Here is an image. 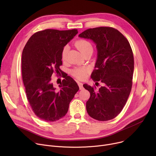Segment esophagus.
I'll return each instance as SVG.
<instances>
[{
  "label": "esophagus",
  "mask_w": 156,
  "mask_h": 156,
  "mask_svg": "<svg viewBox=\"0 0 156 156\" xmlns=\"http://www.w3.org/2000/svg\"><path fill=\"white\" fill-rule=\"evenodd\" d=\"M78 85L79 86V88L80 90H83V83L81 82H78Z\"/></svg>",
  "instance_id": "1"
}]
</instances>
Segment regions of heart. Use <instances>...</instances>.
I'll return each mask as SVG.
<instances>
[{
    "label": "heart",
    "instance_id": "heart-1",
    "mask_svg": "<svg viewBox=\"0 0 156 156\" xmlns=\"http://www.w3.org/2000/svg\"><path fill=\"white\" fill-rule=\"evenodd\" d=\"M75 46L83 54L90 51L93 52L92 44L87 40L80 39L78 40L75 43ZM68 49L69 47L68 45H66L63 47L61 52V57L62 60H64L66 57ZM88 73V69L86 67H77L75 68L71 71L72 75L79 80L85 79L87 76Z\"/></svg>",
    "mask_w": 156,
    "mask_h": 156
}]
</instances>
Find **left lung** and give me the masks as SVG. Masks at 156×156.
Masks as SVG:
<instances>
[{
  "label": "left lung",
  "instance_id": "8db88e82",
  "mask_svg": "<svg viewBox=\"0 0 156 156\" xmlns=\"http://www.w3.org/2000/svg\"><path fill=\"white\" fill-rule=\"evenodd\" d=\"M79 37L95 43L97 59L91 78L104 85L99 90L95 86L83 85L90 94L87 111L98 121L112 119L123 109L132 90L134 70L132 47L126 38L112 27L90 28Z\"/></svg>",
  "mask_w": 156,
  "mask_h": 156
}]
</instances>
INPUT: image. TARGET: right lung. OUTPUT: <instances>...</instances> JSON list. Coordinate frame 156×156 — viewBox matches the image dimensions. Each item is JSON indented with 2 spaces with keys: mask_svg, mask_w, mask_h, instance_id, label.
<instances>
[{
  "mask_svg": "<svg viewBox=\"0 0 156 156\" xmlns=\"http://www.w3.org/2000/svg\"><path fill=\"white\" fill-rule=\"evenodd\" d=\"M77 34V29L37 31L23 48L21 70L27 97L35 115L43 121L54 122L64 117L79 90L76 81L66 76L56 90L51 78L53 73L58 76L62 72V50Z\"/></svg>",
  "mask_w": 156,
  "mask_h": 156,
  "instance_id": "right-lung-1",
  "label": "right lung"
}]
</instances>
